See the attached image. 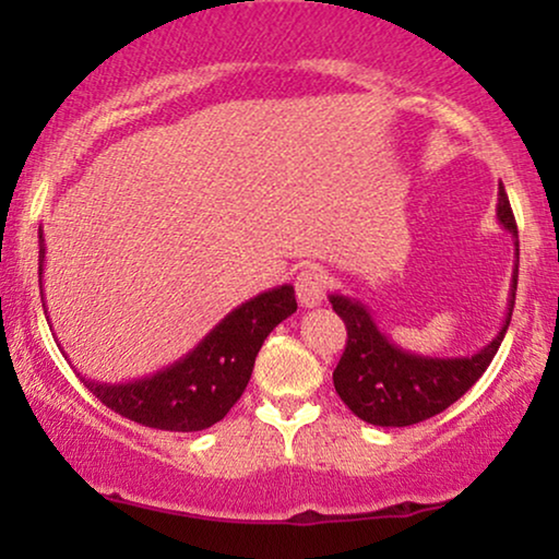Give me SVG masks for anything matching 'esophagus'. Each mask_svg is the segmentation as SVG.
<instances>
[{
	"label": "esophagus",
	"mask_w": 559,
	"mask_h": 559,
	"mask_svg": "<svg viewBox=\"0 0 559 559\" xmlns=\"http://www.w3.org/2000/svg\"><path fill=\"white\" fill-rule=\"evenodd\" d=\"M328 277L320 266H302L295 277V293L302 308H318L325 297Z\"/></svg>",
	"instance_id": "34e87169"
}]
</instances>
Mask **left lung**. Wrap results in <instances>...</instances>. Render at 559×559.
Returning <instances> with one entry per match:
<instances>
[{"label":"left lung","instance_id":"8db88e82","mask_svg":"<svg viewBox=\"0 0 559 559\" xmlns=\"http://www.w3.org/2000/svg\"><path fill=\"white\" fill-rule=\"evenodd\" d=\"M496 218L514 239L516 262L514 274H511L507 320L496 338L488 341L476 354L453 358L412 354L379 331L377 320L371 318L364 302L338 293L331 295L333 310L343 318L348 331L346 350L333 371V384L346 407L364 423L379 427L417 425L448 409L484 377L511 323L519 277V234L503 186H499Z\"/></svg>","mask_w":559,"mask_h":559}]
</instances>
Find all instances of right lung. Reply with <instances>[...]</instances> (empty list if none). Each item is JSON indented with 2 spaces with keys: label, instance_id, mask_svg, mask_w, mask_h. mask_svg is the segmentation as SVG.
I'll use <instances>...</instances> for the list:
<instances>
[{
  "label": "right lung",
  "instance_id": "right-lung-1",
  "mask_svg": "<svg viewBox=\"0 0 559 559\" xmlns=\"http://www.w3.org/2000/svg\"><path fill=\"white\" fill-rule=\"evenodd\" d=\"M40 239V277L45 239ZM43 285V282H40ZM45 308V302H43ZM297 310L295 287L282 285L234 308L198 346L152 377L102 384L81 377L96 400L117 415L167 432H198L221 423L247 389L259 348Z\"/></svg>",
  "mask_w": 559,
  "mask_h": 559
}]
</instances>
